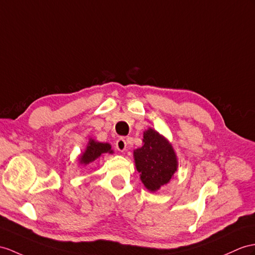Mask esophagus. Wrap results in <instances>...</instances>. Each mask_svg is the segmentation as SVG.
I'll return each instance as SVG.
<instances>
[{"label":"esophagus","instance_id":"esophagus-1","mask_svg":"<svg viewBox=\"0 0 255 255\" xmlns=\"http://www.w3.org/2000/svg\"><path fill=\"white\" fill-rule=\"evenodd\" d=\"M116 148L119 150L120 152H123L127 149V141L124 138H119L116 141Z\"/></svg>","mask_w":255,"mask_h":255}]
</instances>
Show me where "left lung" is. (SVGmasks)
I'll return each instance as SVG.
<instances>
[{
  "label": "left lung",
  "mask_w": 255,
  "mask_h": 255,
  "mask_svg": "<svg viewBox=\"0 0 255 255\" xmlns=\"http://www.w3.org/2000/svg\"><path fill=\"white\" fill-rule=\"evenodd\" d=\"M141 147L133 151L136 170L140 181L151 192L170 183L178 167V161L171 142L151 128L144 132Z\"/></svg>",
  "instance_id": "left-lung-1"
}]
</instances>
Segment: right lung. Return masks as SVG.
<instances>
[{
	"label": "right lung",
	"mask_w": 255,
	"mask_h": 255,
	"mask_svg": "<svg viewBox=\"0 0 255 255\" xmlns=\"http://www.w3.org/2000/svg\"><path fill=\"white\" fill-rule=\"evenodd\" d=\"M104 153H114L109 142H101L91 137L84 151L81 152L79 156V163L83 164L84 166L89 165L90 163L103 157Z\"/></svg>",
	"instance_id": "add662e5"
}]
</instances>
